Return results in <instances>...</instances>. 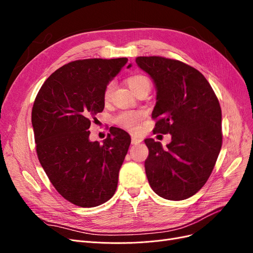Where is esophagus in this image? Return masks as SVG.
<instances>
[{
  "mask_svg": "<svg viewBox=\"0 0 253 253\" xmlns=\"http://www.w3.org/2000/svg\"><path fill=\"white\" fill-rule=\"evenodd\" d=\"M141 142V139L136 136H132V144H138Z\"/></svg>",
  "mask_w": 253,
  "mask_h": 253,
  "instance_id": "obj_1",
  "label": "esophagus"
}]
</instances>
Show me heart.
<instances>
[{"label":"heart","instance_id":"obj_1","mask_svg":"<svg viewBox=\"0 0 253 253\" xmlns=\"http://www.w3.org/2000/svg\"><path fill=\"white\" fill-rule=\"evenodd\" d=\"M126 84L135 94L138 93L141 89L151 88V82L147 76L141 74H133L126 78ZM113 89V83L110 82L106 84L103 89V100L108 102L111 99ZM145 117V114L142 111H125L119 113L115 116L114 122L120 127L126 129L129 132H136L139 128L140 125Z\"/></svg>","mask_w":253,"mask_h":253}]
</instances>
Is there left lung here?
I'll use <instances>...</instances> for the list:
<instances>
[{"mask_svg": "<svg viewBox=\"0 0 253 253\" xmlns=\"http://www.w3.org/2000/svg\"><path fill=\"white\" fill-rule=\"evenodd\" d=\"M136 63L157 89L152 113L154 133L172 135L167 149L152 138L144 140L149 149L145 174L159 196L186 200L204 187L219 154L223 133L218 99L204 75L181 61L152 56L137 57Z\"/></svg>", "mask_w": 253, "mask_h": 253, "instance_id": "8db88e82", "label": "left lung"}]
</instances>
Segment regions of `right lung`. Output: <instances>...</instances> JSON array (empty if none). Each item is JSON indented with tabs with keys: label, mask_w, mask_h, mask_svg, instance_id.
<instances>
[{
	"label": "right lung",
	"mask_w": 253,
	"mask_h": 253,
	"mask_svg": "<svg viewBox=\"0 0 253 253\" xmlns=\"http://www.w3.org/2000/svg\"><path fill=\"white\" fill-rule=\"evenodd\" d=\"M126 58L76 60L52 73L38 93L32 124L39 162L70 203L91 208L115 194L131 137L110 128L103 143L88 139L91 119L104 109L103 89Z\"/></svg>",
	"instance_id": "add662e5"
}]
</instances>
